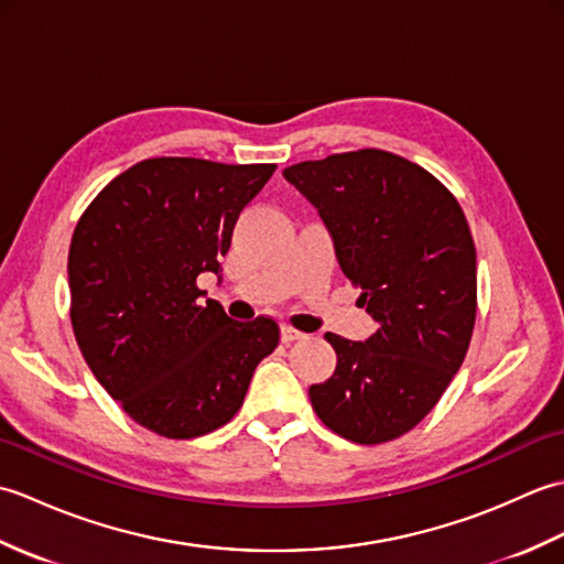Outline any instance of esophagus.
I'll use <instances>...</instances> for the list:
<instances>
[{"mask_svg": "<svg viewBox=\"0 0 564 564\" xmlns=\"http://www.w3.org/2000/svg\"><path fill=\"white\" fill-rule=\"evenodd\" d=\"M297 339H305V334L293 329L291 325H283V327H281V341H283V344H293V341H297Z\"/></svg>", "mask_w": 564, "mask_h": 564, "instance_id": "1", "label": "esophagus"}]
</instances>
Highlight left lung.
Instances as JSON below:
<instances>
[{
	"label": "left lung",
	"instance_id": "8db88e82",
	"mask_svg": "<svg viewBox=\"0 0 564 564\" xmlns=\"http://www.w3.org/2000/svg\"><path fill=\"white\" fill-rule=\"evenodd\" d=\"M283 176L317 208L358 303L378 322L366 341L327 332L334 376L310 402L334 434L364 446L400 438L434 410L470 346L477 257L451 191L386 150L301 162Z\"/></svg>",
	"mask_w": 564,
	"mask_h": 564
}]
</instances>
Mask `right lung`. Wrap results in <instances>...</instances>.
<instances>
[{
	"mask_svg": "<svg viewBox=\"0 0 564 564\" xmlns=\"http://www.w3.org/2000/svg\"><path fill=\"white\" fill-rule=\"evenodd\" d=\"M275 164L152 158L89 203L67 257L69 317L84 361L123 412L164 438H196L237 414L271 317L235 322L203 301L239 213Z\"/></svg>",
	"mask_w": 564,
	"mask_h": 564,
	"instance_id": "obj_1",
	"label": "right lung"
}]
</instances>
